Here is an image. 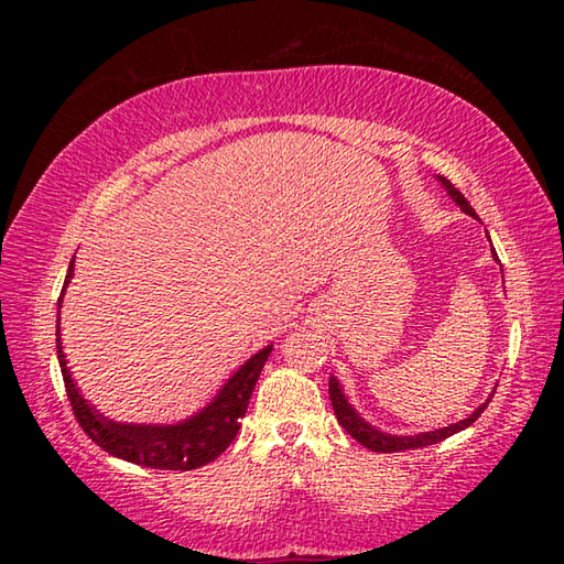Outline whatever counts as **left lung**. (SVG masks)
Returning <instances> with one entry per match:
<instances>
[{
    "instance_id": "obj_1",
    "label": "left lung",
    "mask_w": 564,
    "mask_h": 564,
    "mask_svg": "<svg viewBox=\"0 0 564 564\" xmlns=\"http://www.w3.org/2000/svg\"><path fill=\"white\" fill-rule=\"evenodd\" d=\"M443 181V186L447 188V194H451L453 198H455V204L463 208L465 214H470V216H475V212H473V206L467 204V198L460 194V191H457L451 181L447 178H443V176H437ZM498 256V253H495ZM328 393H330V403H333V410H336V417H338V423L343 425V431H346L350 437H356V441L360 443V445H366L368 451H373V453H400V451H415V447H427V445H435V443H441V441H445V437H451V435H455V433H460V431H465L467 425H473L477 417H480V413L485 408H488V403H482L480 408L475 410L473 415H467L465 420H460V423H455V425H447V427H443V431H433V433H423V435H410V437H398V435H386V433H380V431H376V427H370L366 420L362 417H358V413L356 410H352L350 405H348V400H346V395H343V390H340V386H338V380L336 378H330V383H328Z\"/></svg>"
}]
</instances>
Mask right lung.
<instances>
[{
	"mask_svg": "<svg viewBox=\"0 0 564 564\" xmlns=\"http://www.w3.org/2000/svg\"><path fill=\"white\" fill-rule=\"evenodd\" d=\"M74 275V259L66 271V281L59 295V305L64 299L66 285H69ZM273 346L263 348L261 352L238 368V373L228 380L221 393L202 413L194 415L186 423L178 425H121L113 420L101 417L97 410L87 405V400L79 395L74 380L66 370V358L62 350L59 338V321H56V358L62 366V378L66 395H69V405L74 410L76 423L87 433L101 451L109 455H117L121 460L154 467V470H194L206 463L216 460L241 427V417L246 415L248 400L256 388L261 370L269 360Z\"/></svg>",
	"mask_w": 564,
	"mask_h": 564,
	"instance_id": "add662e5",
	"label": "right lung"
}]
</instances>
